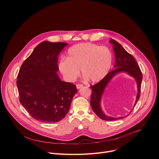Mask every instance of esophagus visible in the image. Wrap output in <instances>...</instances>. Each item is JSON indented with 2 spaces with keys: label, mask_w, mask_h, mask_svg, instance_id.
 <instances>
[{
  "label": "esophagus",
  "mask_w": 159,
  "mask_h": 159,
  "mask_svg": "<svg viewBox=\"0 0 159 159\" xmlns=\"http://www.w3.org/2000/svg\"><path fill=\"white\" fill-rule=\"evenodd\" d=\"M76 87H77V89H79L82 88V87H83V85H82V84H77V85H76Z\"/></svg>",
  "instance_id": "obj_1"
}]
</instances>
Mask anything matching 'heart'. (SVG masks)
<instances>
[{
    "label": "heart",
    "mask_w": 159,
    "mask_h": 159,
    "mask_svg": "<svg viewBox=\"0 0 159 159\" xmlns=\"http://www.w3.org/2000/svg\"><path fill=\"white\" fill-rule=\"evenodd\" d=\"M112 61L109 49L90 43H82L70 47L66 58L58 63V69L65 80L74 82L80 75L92 82L102 80L109 72Z\"/></svg>",
    "instance_id": "heart-1"
}]
</instances>
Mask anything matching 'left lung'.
<instances>
[{"label":"left lung","mask_w":159,"mask_h":159,"mask_svg":"<svg viewBox=\"0 0 159 159\" xmlns=\"http://www.w3.org/2000/svg\"><path fill=\"white\" fill-rule=\"evenodd\" d=\"M109 42L112 44L113 50L115 52V63L114 65V69L109 72L106 75V76L98 84L93 86H90L93 90L91 98H90V105H91L94 112L98 116V117L103 120L106 121L116 120L124 118H114L104 114V111L102 109L101 105L102 96L104 93L106 88L112 79L120 73H126L128 75L135 79L137 85L138 93L137 97H136L134 107L140 98L141 84L142 82V74L141 70L134 57L128 52H127L121 45L115 39H110Z\"/></svg>","instance_id":"1"}]
</instances>
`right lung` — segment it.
Instances as JSON below:
<instances>
[{"instance_id": "add662e5", "label": "right lung", "mask_w": 159, "mask_h": 159, "mask_svg": "<svg viewBox=\"0 0 159 159\" xmlns=\"http://www.w3.org/2000/svg\"><path fill=\"white\" fill-rule=\"evenodd\" d=\"M67 44L43 41L20 66L17 80L19 101L36 120L54 123L63 119L77 92L75 85L61 80L57 73L58 56Z\"/></svg>"}]
</instances>
